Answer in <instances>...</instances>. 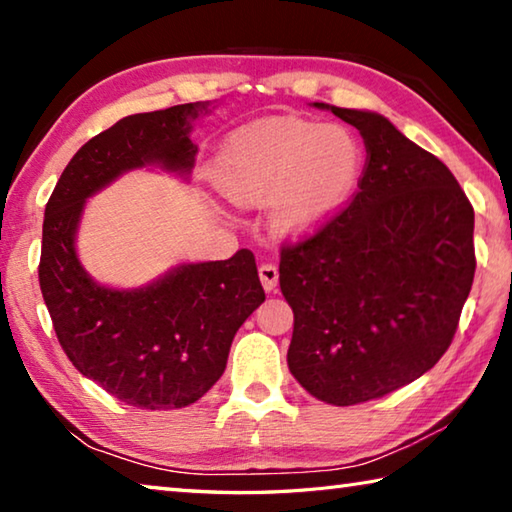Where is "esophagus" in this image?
I'll list each match as a JSON object with an SVG mask.
<instances>
[{
  "label": "esophagus",
  "instance_id": "obj_1",
  "mask_svg": "<svg viewBox=\"0 0 512 512\" xmlns=\"http://www.w3.org/2000/svg\"><path fill=\"white\" fill-rule=\"evenodd\" d=\"M259 280H262V287L271 293L277 287V280H280V273H277L275 264H262L259 266Z\"/></svg>",
  "mask_w": 512,
  "mask_h": 512
}]
</instances>
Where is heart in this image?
Wrapping results in <instances>:
<instances>
[{"mask_svg": "<svg viewBox=\"0 0 512 512\" xmlns=\"http://www.w3.org/2000/svg\"><path fill=\"white\" fill-rule=\"evenodd\" d=\"M363 171L357 137L339 124L280 117L239 128L214 155L216 187L239 205H264L280 235H300L350 201Z\"/></svg>", "mask_w": 512, "mask_h": 512, "instance_id": "heart-1", "label": "heart"}]
</instances>
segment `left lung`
I'll return each mask as SVG.
<instances>
[{
	"label": "left lung",
	"instance_id": "left-lung-1",
	"mask_svg": "<svg viewBox=\"0 0 512 512\" xmlns=\"http://www.w3.org/2000/svg\"><path fill=\"white\" fill-rule=\"evenodd\" d=\"M366 144L359 192L316 235L284 246L291 375L320 402L397 391L447 352L474 280V210L443 162L379 112L336 108Z\"/></svg>",
	"mask_w": 512,
	"mask_h": 512
}]
</instances>
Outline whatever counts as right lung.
Returning <instances> with one entry per match:
<instances>
[{
    "instance_id": "add662e5",
    "label": "right lung",
    "mask_w": 512,
    "mask_h": 512,
    "mask_svg": "<svg viewBox=\"0 0 512 512\" xmlns=\"http://www.w3.org/2000/svg\"><path fill=\"white\" fill-rule=\"evenodd\" d=\"M210 101L119 119L85 142L45 207L40 289L74 368L137 409H183L223 375L244 320L266 300L255 255L173 266L144 287L99 284L76 253L88 198L119 176L158 167L187 178L198 146L194 121Z\"/></svg>"
}]
</instances>
